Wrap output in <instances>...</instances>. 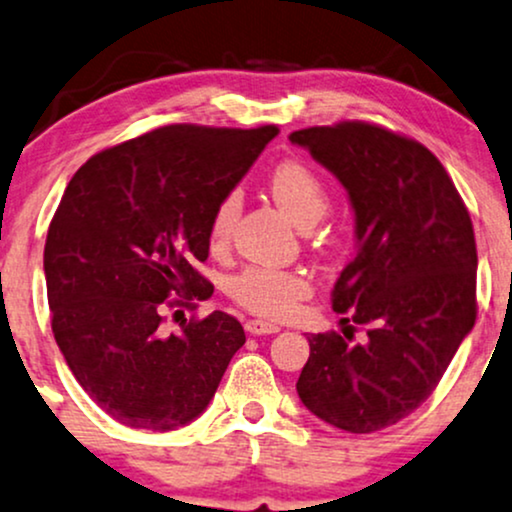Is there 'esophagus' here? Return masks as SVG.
I'll use <instances>...</instances> for the list:
<instances>
[{
    "label": "esophagus",
    "mask_w": 512,
    "mask_h": 512,
    "mask_svg": "<svg viewBox=\"0 0 512 512\" xmlns=\"http://www.w3.org/2000/svg\"><path fill=\"white\" fill-rule=\"evenodd\" d=\"M246 332L249 334H275L280 332V327L275 323H268V320H249V323L244 325Z\"/></svg>",
    "instance_id": "obj_1"
}]
</instances>
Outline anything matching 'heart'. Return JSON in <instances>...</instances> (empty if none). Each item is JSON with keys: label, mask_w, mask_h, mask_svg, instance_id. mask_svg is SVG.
Wrapping results in <instances>:
<instances>
[{"label": "heart", "mask_w": 512, "mask_h": 512, "mask_svg": "<svg viewBox=\"0 0 512 512\" xmlns=\"http://www.w3.org/2000/svg\"><path fill=\"white\" fill-rule=\"evenodd\" d=\"M270 192L277 204L292 216L301 227H311L325 216L330 208V192L323 178L311 166L301 161L277 163L268 180ZM239 216L237 194H225L213 211L208 223L211 244H225L232 235V227ZM311 292L308 277L296 270H282L270 266H249L239 270L227 282V294L246 311L261 318H287L301 299Z\"/></svg>", "instance_id": "obj_1"}]
</instances>
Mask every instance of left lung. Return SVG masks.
<instances>
[{
	"label": "left lung",
	"instance_id": "left-lung-1",
	"mask_svg": "<svg viewBox=\"0 0 512 512\" xmlns=\"http://www.w3.org/2000/svg\"><path fill=\"white\" fill-rule=\"evenodd\" d=\"M289 140L346 187L358 237L356 258L332 289V308L352 325L308 337L296 391L339 430H384L430 399L477 320L468 206L437 156L401 132L339 121Z\"/></svg>",
	"mask_w": 512,
	"mask_h": 512
}]
</instances>
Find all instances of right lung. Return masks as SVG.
I'll list each match as a JSON object with an SVG mask.
<instances>
[{
    "label": "right lung",
    "mask_w": 512,
    "mask_h": 512,
    "mask_svg": "<svg viewBox=\"0 0 512 512\" xmlns=\"http://www.w3.org/2000/svg\"><path fill=\"white\" fill-rule=\"evenodd\" d=\"M277 132L163 125L97 151L68 182L44 244L52 332L113 420L154 432L187 425L246 342L230 313L192 315L166 334L163 311H194L213 294L197 270L208 223Z\"/></svg>",
    "instance_id": "add662e5"
}]
</instances>
